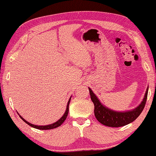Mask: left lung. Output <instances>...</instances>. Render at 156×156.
<instances>
[{"mask_svg": "<svg viewBox=\"0 0 156 156\" xmlns=\"http://www.w3.org/2000/svg\"><path fill=\"white\" fill-rule=\"evenodd\" d=\"M89 90H90L91 100L94 105V112L97 120L101 124L106 125V126L118 127L125 126L129 123H131L136 120L137 117L140 115L146 103L148 87L145 92L144 98L140 104L133 110L124 111V112H118V111H115L107 108L101 103L98 97L90 87H89Z\"/></svg>", "mask_w": 156, "mask_h": 156, "instance_id": "left-lung-1", "label": "left lung"}]
</instances>
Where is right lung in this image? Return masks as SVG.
I'll return each mask as SVG.
<instances>
[{
  "mask_svg": "<svg viewBox=\"0 0 156 156\" xmlns=\"http://www.w3.org/2000/svg\"><path fill=\"white\" fill-rule=\"evenodd\" d=\"M72 98V97H71ZM71 98H69V100L68 101V103H67V105H66V111L65 112H64V114L63 115V116L58 121H56V122L52 123V124H50V125H34V124H31V123H30L29 122H27L25 119H23L22 117L20 115L19 113V117L21 118L22 120H23L24 122L26 123H27L28 125H30V126L32 127H34V128H36V129H38V130H51V129H54V128H56V127H59L64 122V120H66V117H67L68 115V112H69V102H70V100H71Z\"/></svg>",
  "mask_w": 156,
  "mask_h": 156,
  "instance_id": "right-lung-1",
  "label": "right lung"
}]
</instances>
